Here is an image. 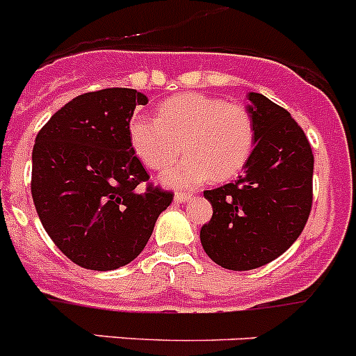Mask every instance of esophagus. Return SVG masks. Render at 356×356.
<instances>
[{"mask_svg":"<svg viewBox=\"0 0 356 356\" xmlns=\"http://www.w3.org/2000/svg\"><path fill=\"white\" fill-rule=\"evenodd\" d=\"M174 200L177 202V204H186V202L191 200V195H189V193H175Z\"/></svg>","mask_w":356,"mask_h":356,"instance_id":"obj_1","label":"esophagus"}]
</instances>
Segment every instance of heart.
Wrapping results in <instances>:
<instances>
[{"mask_svg": "<svg viewBox=\"0 0 356 356\" xmlns=\"http://www.w3.org/2000/svg\"><path fill=\"white\" fill-rule=\"evenodd\" d=\"M128 133L135 154L156 172L170 168L184 149L188 154L184 161L163 175L168 186L237 177L253 154L257 140L253 115L248 108L200 92H182L165 99L158 118L131 115Z\"/></svg>", "mask_w": 356, "mask_h": 356, "instance_id": "b5f03b06", "label": "heart"}]
</instances>
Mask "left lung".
Instances as JSON below:
<instances>
[{"instance_id":"obj_1","label":"left lung","mask_w":356,"mask_h":356,"mask_svg":"<svg viewBox=\"0 0 356 356\" xmlns=\"http://www.w3.org/2000/svg\"><path fill=\"white\" fill-rule=\"evenodd\" d=\"M248 99L257 129L244 174L204 191L212 218L200 241L212 261L251 270L275 260L298 238L313 205L314 156L290 112L260 92Z\"/></svg>"}]
</instances>
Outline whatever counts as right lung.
Returning <instances> with one entry per match:
<instances>
[{"mask_svg": "<svg viewBox=\"0 0 356 356\" xmlns=\"http://www.w3.org/2000/svg\"><path fill=\"white\" fill-rule=\"evenodd\" d=\"M147 96L137 89L86 92L36 135L31 195L43 228L73 264L114 270L147 244L174 193L152 186L129 142L128 124Z\"/></svg>", "mask_w": 356, "mask_h": 356, "instance_id": "right-lung-1", "label": "right lung"}]
</instances>
